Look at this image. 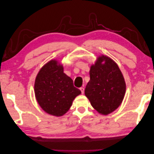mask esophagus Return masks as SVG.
<instances>
[{
	"mask_svg": "<svg viewBox=\"0 0 154 154\" xmlns=\"http://www.w3.org/2000/svg\"><path fill=\"white\" fill-rule=\"evenodd\" d=\"M80 90L81 91V92H82V94H84V88H83V87H80Z\"/></svg>",
	"mask_w": 154,
	"mask_h": 154,
	"instance_id": "34e87169",
	"label": "esophagus"
}]
</instances>
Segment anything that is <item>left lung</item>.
I'll return each mask as SVG.
<instances>
[{"mask_svg": "<svg viewBox=\"0 0 154 154\" xmlns=\"http://www.w3.org/2000/svg\"><path fill=\"white\" fill-rule=\"evenodd\" d=\"M89 74L85 96L97 112L110 114L122 104L126 91V83L118 66L110 58L101 55L91 66Z\"/></svg>", "mask_w": 154, "mask_h": 154, "instance_id": "8db88e82", "label": "left lung"}]
</instances>
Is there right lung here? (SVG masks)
Instances as JSON below:
<instances>
[{"label":"right lung","mask_w":154,"mask_h":154,"mask_svg":"<svg viewBox=\"0 0 154 154\" xmlns=\"http://www.w3.org/2000/svg\"><path fill=\"white\" fill-rule=\"evenodd\" d=\"M35 94L37 102L45 112L62 116L69 110L81 91L73 85L72 79L63 72L57 60H52L41 68L36 77Z\"/></svg>","instance_id":"1"}]
</instances>
